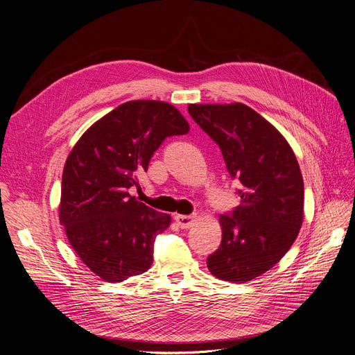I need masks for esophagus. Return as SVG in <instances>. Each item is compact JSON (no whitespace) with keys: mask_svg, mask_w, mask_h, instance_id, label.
I'll return each mask as SVG.
<instances>
[{"mask_svg":"<svg viewBox=\"0 0 355 355\" xmlns=\"http://www.w3.org/2000/svg\"><path fill=\"white\" fill-rule=\"evenodd\" d=\"M175 221L178 223V226H180L181 229H189V227H191V226L194 225L196 216H194V214H193V216L177 214V216H175Z\"/></svg>","mask_w":355,"mask_h":355,"instance_id":"1","label":"esophagus"}]
</instances>
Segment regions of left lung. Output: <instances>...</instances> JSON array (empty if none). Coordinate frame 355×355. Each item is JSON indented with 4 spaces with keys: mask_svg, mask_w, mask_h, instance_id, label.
Masks as SVG:
<instances>
[{
    "mask_svg": "<svg viewBox=\"0 0 355 355\" xmlns=\"http://www.w3.org/2000/svg\"><path fill=\"white\" fill-rule=\"evenodd\" d=\"M196 123L221 149L240 204L220 216V248L207 257L217 279L249 282L273 268L293 245L304 220V180L291 145L243 103L189 105Z\"/></svg>",
    "mask_w": 355,
    "mask_h": 355,
    "instance_id": "8db88e82",
    "label": "left lung"
}]
</instances>
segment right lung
<instances>
[{"label": "right lung", "instance_id": "1", "mask_svg": "<svg viewBox=\"0 0 355 355\" xmlns=\"http://www.w3.org/2000/svg\"><path fill=\"white\" fill-rule=\"evenodd\" d=\"M189 122L173 105L129 101L93 123L70 151L62 178L59 207L70 246L106 282L146 272L157 234L171 216L155 211L129 194L137 174L166 137L185 135Z\"/></svg>", "mask_w": 355, "mask_h": 355}]
</instances>
